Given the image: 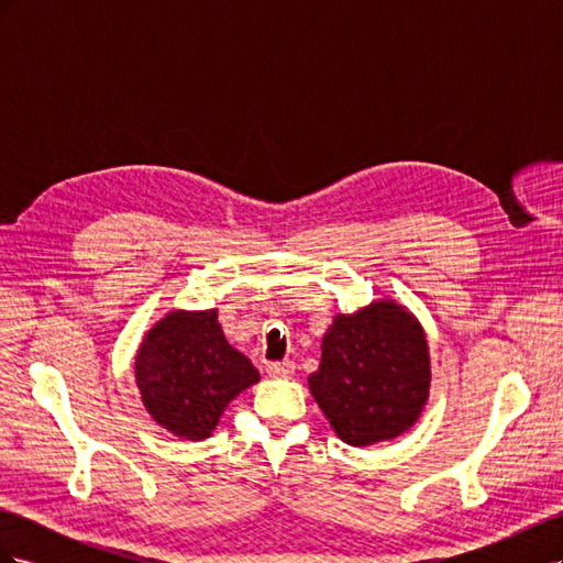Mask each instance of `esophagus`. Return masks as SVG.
I'll return each instance as SVG.
<instances>
[{
	"mask_svg": "<svg viewBox=\"0 0 563 563\" xmlns=\"http://www.w3.org/2000/svg\"><path fill=\"white\" fill-rule=\"evenodd\" d=\"M265 371L272 378H291L296 373V364L294 362H272V364H267Z\"/></svg>",
	"mask_w": 563,
	"mask_h": 563,
	"instance_id": "1",
	"label": "esophagus"
}]
</instances>
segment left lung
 <instances>
[{"label":"left lung","mask_w":563,"mask_h":563,"mask_svg":"<svg viewBox=\"0 0 563 563\" xmlns=\"http://www.w3.org/2000/svg\"><path fill=\"white\" fill-rule=\"evenodd\" d=\"M310 391L345 444L371 446L399 437L430 395V354L420 323L395 300L338 314L323 335Z\"/></svg>","instance_id":"obj_1"}]
</instances>
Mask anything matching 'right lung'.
<instances>
[{
  "label": "right lung",
  "instance_id": "right-lung-1",
  "mask_svg": "<svg viewBox=\"0 0 563 563\" xmlns=\"http://www.w3.org/2000/svg\"><path fill=\"white\" fill-rule=\"evenodd\" d=\"M258 371L223 335L218 312H168L135 356L147 413L183 439H207L228 404L258 383Z\"/></svg>",
  "mask_w": 563,
  "mask_h": 563
}]
</instances>
